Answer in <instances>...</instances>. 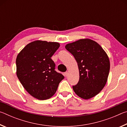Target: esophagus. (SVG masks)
<instances>
[{
	"label": "esophagus",
	"instance_id": "esophagus-1",
	"mask_svg": "<svg viewBox=\"0 0 127 127\" xmlns=\"http://www.w3.org/2000/svg\"><path fill=\"white\" fill-rule=\"evenodd\" d=\"M68 72H65V73H64V76H65V77L68 76Z\"/></svg>",
	"mask_w": 127,
	"mask_h": 127
}]
</instances>
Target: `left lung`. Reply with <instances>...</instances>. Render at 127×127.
<instances>
[{"label": "left lung", "instance_id": "8db88e82", "mask_svg": "<svg viewBox=\"0 0 127 127\" xmlns=\"http://www.w3.org/2000/svg\"><path fill=\"white\" fill-rule=\"evenodd\" d=\"M65 49L78 66L79 79L73 86L74 92L83 99L94 97L104 87L109 76L110 62L106 53L99 44L88 38L68 44Z\"/></svg>", "mask_w": 127, "mask_h": 127}]
</instances>
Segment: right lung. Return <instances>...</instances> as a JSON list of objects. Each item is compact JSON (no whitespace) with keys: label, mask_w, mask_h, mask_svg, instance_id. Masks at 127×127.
<instances>
[{"label":"right lung","mask_w":127,"mask_h":127,"mask_svg":"<svg viewBox=\"0 0 127 127\" xmlns=\"http://www.w3.org/2000/svg\"><path fill=\"white\" fill-rule=\"evenodd\" d=\"M59 43L37 40L27 44L17 55V76L25 89L33 97L44 100L57 91L63 75L57 72L51 59Z\"/></svg>","instance_id":"right-lung-1"}]
</instances>
